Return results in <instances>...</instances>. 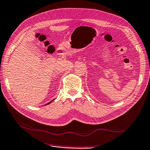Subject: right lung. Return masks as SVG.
<instances>
[{
    "mask_svg": "<svg viewBox=\"0 0 150 150\" xmlns=\"http://www.w3.org/2000/svg\"><path fill=\"white\" fill-rule=\"evenodd\" d=\"M53 100H52V101H50V102H48V103H47V104H46V105H48V104H50V103H51V102H52V101H53Z\"/></svg>",
    "mask_w": 150,
    "mask_h": 150,
    "instance_id": "add662e5",
    "label": "right lung"
}]
</instances>
